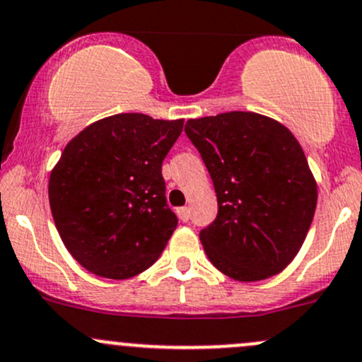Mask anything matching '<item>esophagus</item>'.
Returning <instances> with one entry per match:
<instances>
[{
	"label": "esophagus",
	"instance_id": "1",
	"mask_svg": "<svg viewBox=\"0 0 362 362\" xmlns=\"http://www.w3.org/2000/svg\"><path fill=\"white\" fill-rule=\"evenodd\" d=\"M177 215L182 222H187L189 216H191V211H189L187 206H182V208H177Z\"/></svg>",
	"mask_w": 362,
	"mask_h": 362
}]
</instances>
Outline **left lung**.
Segmentation results:
<instances>
[{
    "mask_svg": "<svg viewBox=\"0 0 362 362\" xmlns=\"http://www.w3.org/2000/svg\"><path fill=\"white\" fill-rule=\"evenodd\" d=\"M185 133L218 201L215 222L199 234L211 264L241 283L284 271L317 204V184L295 135L272 117L245 111L189 119Z\"/></svg>",
    "mask_w": 362,
    "mask_h": 362,
    "instance_id": "1",
    "label": "left lung"
}]
</instances>
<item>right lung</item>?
<instances>
[{
	"mask_svg": "<svg viewBox=\"0 0 362 362\" xmlns=\"http://www.w3.org/2000/svg\"><path fill=\"white\" fill-rule=\"evenodd\" d=\"M184 119L123 112L79 132L48 180L53 222L79 265L107 279L149 269L177 229L161 173Z\"/></svg>",
	"mask_w": 362,
	"mask_h": 362,
	"instance_id": "right-lung-1",
	"label": "right lung"
}]
</instances>
